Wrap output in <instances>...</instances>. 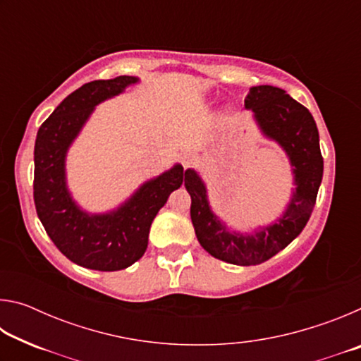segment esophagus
Instances as JSON below:
<instances>
[{"label":"esophagus","instance_id":"1","mask_svg":"<svg viewBox=\"0 0 361 361\" xmlns=\"http://www.w3.org/2000/svg\"><path fill=\"white\" fill-rule=\"evenodd\" d=\"M192 161H194L192 152H183V154H181V164H183V166L189 167L192 164Z\"/></svg>","mask_w":361,"mask_h":361}]
</instances>
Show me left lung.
I'll return each mask as SVG.
<instances>
[{"label": "left lung", "instance_id": "obj_1", "mask_svg": "<svg viewBox=\"0 0 361 361\" xmlns=\"http://www.w3.org/2000/svg\"><path fill=\"white\" fill-rule=\"evenodd\" d=\"M245 108L253 111L261 132L290 157L296 189L283 216L253 234L232 232L212 212L207 188L195 170L185 172V186L191 195L195 235L205 252L231 264L256 266L277 255L305 228L322 183L323 157L312 114L283 89L255 85L247 95Z\"/></svg>", "mask_w": 361, "mask_h": 361}]
</instances>
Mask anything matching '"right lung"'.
Returning <instances> with one entry per match:
<instances>
[{"label":"right lung","instance_id":"add662e5","mask_svg":"<svg viewBox=\"0 0 361 361\" xmlns=\"http://www.w3.org/2000/svg\"><path fill=\"white\" fill-rule=\"evenodd\" d=\"M137 81L135 76H118L81 85L54 109L36 135V213L54 245L70 261L94 271H121L142 258L148 247L152 219L185 180L183 167L176 164L140 186L119 209L103 215H89L71 199L65 176V157L70 145L95 105Z\"/></svg>","mask_w":361,"mask_h":361}]
</instances>
